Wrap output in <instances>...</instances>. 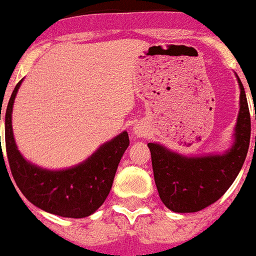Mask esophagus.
<instances>
[{
    "label": "esophagus",
    "mask_w": 256,
    "mask_h": 256,
    "mask_svg": "<svg viewBox=\"0 0 256 256\" xmlns=\"http://www.w3.org/2000/svg\"><path fill=\"white\" fill-rule=\"evenodd\" d=\"M134 132H136V136H144L146 134V130L142 126H136L134 128Z\"/></svg>",
    "instance_id": "obj_1"
}]
</instances>
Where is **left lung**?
Masks as SVG:
<instances>
[{
  "label": "left lung",
  "instance_id": "left-lung-1",
  "mask_svg": "<svg viewBox=\"0 0 256 256\" xmlns=\"http://www.w3.org/2000/svg\"><path fill=\"white\" fill-rule=\"evenodd\" d=\"M238 82L240 108L235 128V142L226 154L187 158L160 144H148L160 200L171 211L196 212L206 208L216 202L238 176L246 160L251 136L246 92L239 78Z\"/></svg>",
  "mask_w": 256,
  "mask_h": 256
}]
</instances>
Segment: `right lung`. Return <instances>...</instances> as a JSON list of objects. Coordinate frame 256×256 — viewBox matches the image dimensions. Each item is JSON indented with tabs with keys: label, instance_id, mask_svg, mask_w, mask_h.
<instances>
[{
	"label": "right lung",
	"instance_id": "add662e5",
	"mask_svg": "<svg viewBox=\"0 0 256 256\" xmlns=\"http://www.w3.org/2000/svg\"><path fill=\"white\" fill-rule=\"evenodd\" d=\"M21 82L14 88L5 112L6 156L18 188L34 206L50 214L65 218H85L92 215L102 206L112 190L116 168L130 144L128 132H124L102 144L88 160L76 168L58 171L37 168L24 160L13 138L12 110ZM1 160L5 164L2 148Z\"/></svg>",
	"mask_w": 256,
	"mask_h": 256
}]
</instances>
